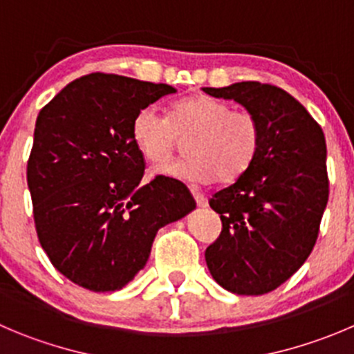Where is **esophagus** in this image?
Wrapping results in <instances>:
<instances>
[{"label":"esophagus","instance_id":"obj_1","mask_svg":"<svg viewBox=\"0 0 354 354\" xmlns=\"http://www.w3.org/2000/svg\"><path fill=\"white\" fill-rule=\"evenodd\" d=\"M191 193H193V196H194V200H196L198 207H207V205H208L207 198H205L203 194H201L200 191L196 189V187H191Z\"/></svg>","mask_w":354,"mask_h":354}]
</instances>
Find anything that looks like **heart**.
Returning <instances> with one entry per match:
<instances>
[{"mask_svg": "<svg viewBox=\"0 0 354 354\" xmlns=\"http://www.w3.org/2000/svg\"><path fill=\"white\" fill-rule=\"evenodd\" d=\"M187 158L156 174L177 179L231 183L245 174L261 146V124L255 114L231 106L207 93H193L177 100L165 118L147 106L132 121V139L142 156L154 167H163L185 140Z\"/></svg>", "mask_w": 354, "mask_h": 354, "instance_id": "obj_1", "label": "heart"}]
</instances>
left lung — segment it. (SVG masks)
<instances>
[{"label":"left lung","instance_id":"1","mask_svg":"<svg viewBox=\"0 0 354 354\" xmlns=\"http://www.w3.org/2000/svg\"><path fill=\"white\" fill-rule=\"evenodd\" d=\"M203 92L233 99L261 124L255 160L208 201L222 231L205 261L225 290L268 294L304 264L318 238L328 201L325 136L306 107L278 86L241 82Z\"/></svg>","mask_w":354,"mask_h":354}]
</instances>
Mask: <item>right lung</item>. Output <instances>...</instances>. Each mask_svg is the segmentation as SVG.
I'll list each match as a JSON object with an SVG mask.
<instances>
[{
    "label": "right lung",
    "mask_w": 354,
    "mask_h": 354,
    "mask_svg": "<svg viewBox=\"0 0 354 354\" xmlns=\"http://www.w3.org/2000/svg\"><path fill=\"white\" fill-rule=\"evenodd\" d=\"M177 90L92 73L64 86L38 114L28 186L50 262L92 292L123 288L146 266L158 230L196 208L179 180L140 184L132 139L140 109Z\"/></svg>",
    "instance_id": "obj_1"
}]
</instances>
